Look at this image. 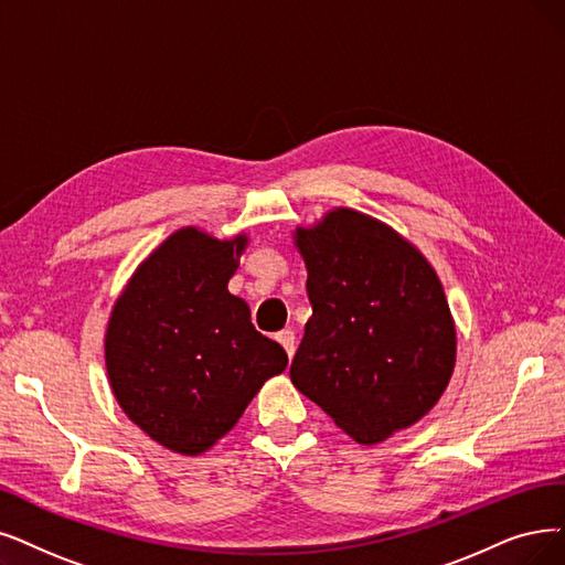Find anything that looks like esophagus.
<instances>
[{
    "label": "esophagus",
    "mask_w": 565,
    "mask_h": 565,
    "mask_svg": "<svg viewBox=\"0 0 565 565\" xmlns=\"http://www.w3.org/2000/svg\"><path fill=\"white\" fill-rule=\"evenodd\" d=\"M278 343L285 348V352H287V356L291 359L295 356V331H289V329H285V331H280L278 335Z\"/></svg>",
    "instance_id": "34e87169"
}]
</instances>
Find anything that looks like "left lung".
Instances as JSON below:
<instances>
[{
	"label": "left lung",
	"mask_w": 565,
	"mask_h": 565,
	"mask_svg": "<svg viewBox=\"0 0 565 565\" xmlns=\"http://www.w3.org/2000/svg\"><path fill=\"white\" fill-rule=\"evenodd\" d=\"M295 245L312 318L291 361L295 387L361 445L434 408L457 361V329L440 278L390 224L333 209Z\"/></svg>",
	"instance_id": "8db88e82"
}]
</instances>
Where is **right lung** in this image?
I'll use <instances>...</instances> for the list:
<instances>
[{
  "instance_id": "1",
  "label": "right lung",
  "mask_w": 565,
  "mask_h": 565,
  "mask_svg": "<svg viewBox=\"0 0 565 565\" xmlns=\"http://www.w3.org/2000/svg\"><path fill=\"white\" fill-rule=\"evenodd\" d=\"M247 241L173 232L110 310L104 354L113 396L175 455L209 452L287 366L285 350L253 327L250 306L227 289Z\"/></svg>"
}]
</instances>
